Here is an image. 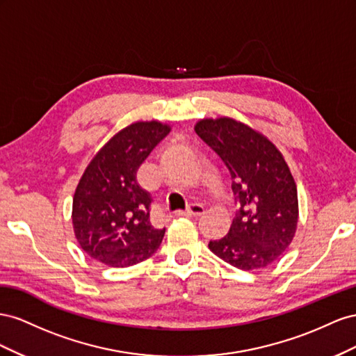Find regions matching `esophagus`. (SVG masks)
<instances>
[{
	"label": "esophagus",
	"instance_id": "obj_1",
	"mask_svg": "<svg viewBox=\"0 0 356 356\" xmlns=\"http://www.w3.org/2000/svg\"><path fill=\"white\" fill-rule=\"evenodd\" d=\"M202 211H204V206H202L201 202L192 201L186 210H179L177 215L179 216H198Z\"/></svg>",
	"mask_w": 356,
	"mask_h": 356
}]
</instances>
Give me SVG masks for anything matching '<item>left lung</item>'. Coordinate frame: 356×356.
<instances>
[{
  "instance_id": "8db88e82",
  "label": "left lung",
  "mask_w": 356,
  "mask_h": 356,
  "mask_svg": "<svg viewBox=\"0 0 356 356\" xmlns=\"http://www.w3.org/2000/svg\"><path fill=\"white\" fill-rule=\"evenodd\" d=\"M195 133L227 165L240 207L228 234L209 249L240 270L267 267L297 229V186L288 164L267 137L234 119H202Z\"/></svg>"
}]
</instances>
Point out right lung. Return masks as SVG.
<instances>
[{
	"label": "right lung",
	"instance_id": "1",
	"mask_svg": "<svg viewBox=\"0 0 356 356\" xmlns=\"http://www.w3.org/2000/svg\"><path fill=\"white\" fill-rule=\"evenodd\" d=\"M170 133L161 122H136L99 149L73 198L74 234L90 258L108 267H129L159 248L165 228L150 222L152 197L137 171Z\"/></svg>",
	"mask_w": 356,
	"mask_h": 356
}]
</instances>
